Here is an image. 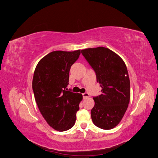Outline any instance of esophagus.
<instances>
[{
    "instance_id": "34e87169",
    "label": "esophagus",
    "mask_w": 158,
    "mask_h": 158,
    "mask_svg": "<svg viewBox=\"0 0 158 158\" xmlns=\"http://www.w3.org/2000/svg\"><path fill=\"white\" fill-rule=\"evenodd\" d=\"M82 95H83L84 99H87V98H88L89 97V95L88 93H84Z\"/></svg>"
}]
</instances>
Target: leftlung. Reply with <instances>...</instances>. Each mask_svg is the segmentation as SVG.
<instances>
[{"mask_svg":"<svg viewBox=\"0 0 158 158\" xmlns=\"http://www.w3.org/2000/svg\"><path fill=\"white\" fill-rule=\"evenodd\" d=\"M82 53L96 74L102 94L94 97L91 117L95 126L109 130L117 126L130 102V80L123 60L106 47L82 50Z\"/></svg>","mask_w":158,"mask_h":158,"instance_id":"1","label":"left lung"}]
</instances>
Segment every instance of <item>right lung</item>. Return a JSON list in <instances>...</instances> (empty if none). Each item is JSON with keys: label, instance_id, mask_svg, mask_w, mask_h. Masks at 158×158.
Instances as JSON below:
<instances>
[{"label": "right lung", "instance_id": "add662e5", "mask_svg": "<svg viewBox=\"0 0 158 158\" xmlns=\"http://www.w3.org/2000/svg\"><path fill=\"white\" fill-rule=\"evenodd\" d=\"M80 50L55 51L39 61L33 74L32 88L40 111L48 125L58 131L74 126L82 95L66 89L71 66Z\"/></svg>", "mask_w": 158, "mask_h": 158}]
</instances>
